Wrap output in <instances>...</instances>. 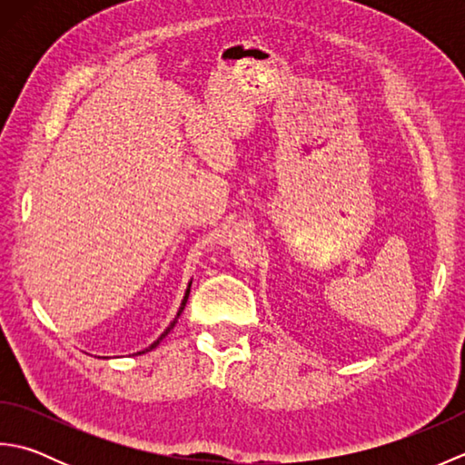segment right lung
Segmentation results:
<instances>
[{"label":"right lung","mask_w":465,"mask_h":465,"mask_svg":"<svg viewBox=\"0 0 465 465\" xmlns=\"http://www.w3.org/2000/svg\"><path fill=\"white\" fill-rule=\"evenodd\" d=\"M190 288H192V280H190V283H187V288H185V293H183V300H182V303H180V310H177V313H175V318L172 320V323L170 325H167V328L163 330V333L160 335V338H157L152 345H150V348H145V350H142V351H137V353H145V351H152L153 348H157V345H160V341L165 338V335L167 333H170L172 330H173V325L177 323V318H180V315H182V312H183V308H185V303H187V298H190Z\"/></svg>","instance_id":"add662e5"}]
</instances>
